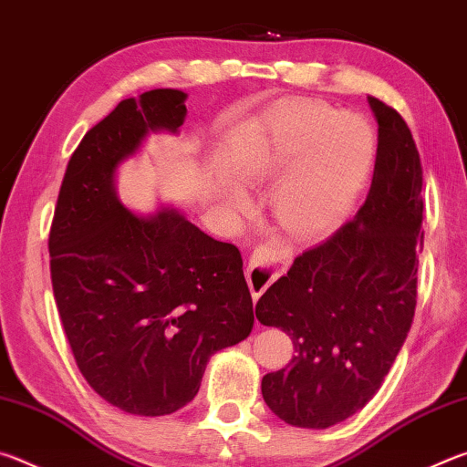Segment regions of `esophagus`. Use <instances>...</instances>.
I'll use <instances>...</instances> for the list:
<instances>
[{
  "mask_svg": "<svg viewBox=\"0 0 467 467\" xmlns=\"http://www.w3.org/2000/svg\"><path fill=\"white\" fill-rule=\"evenodd\" d=\"M274 253L270 251H255L253 253L249 267H247V284L251 288L253 300L264 295V290L270 286L278 275V267H274Z\"/></svg>",
  "mask_w": 467,
  "mask_h": 467,
  "instance_id": "1",
  "label": "esophagus"
}]
</instances>
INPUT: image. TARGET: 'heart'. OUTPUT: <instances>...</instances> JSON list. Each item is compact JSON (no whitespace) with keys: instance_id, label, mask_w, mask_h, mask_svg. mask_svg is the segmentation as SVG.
<instances>
[{"instance_id":"heart-1","label":"heart","mask_w":467,"mask_h":467,"mask_svg":"<svg viewBox=\"0 0 467 467\" xmlns=\"http://www.w3.org/2000/svg\"><path fill=\"white\" fill-rule=\"evenodd\" d=\"M375 138L360 117H336L311 102H295L257 125L243 154L249 181H280L274 195L278 223L295 236H317L334 228L358 195L373 164ZM234 208L247 193L233 187Z\"/></svg>"}]
</instances>
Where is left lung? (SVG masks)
I'll return each mask as SVG.
<instances>
[{"label":"left lung","instance_id":"8db88e82","mask_svg":"<svg viewBox=\"0 0 467 467\" xmlns=\"http://www.w3.org/2000/svg\"><path fill=\"white\" fill-rule=\"evenodd\" d=\"M368 107L379 130L367 202L298 255L255 306L264 326L295 344L288 365L262 379L264 400L300 429H327L365 408L414 319L424 247L420 156L398 110L375 97Z\"/></svg>","mask_w":467,"mask_h":467}]
</instances>
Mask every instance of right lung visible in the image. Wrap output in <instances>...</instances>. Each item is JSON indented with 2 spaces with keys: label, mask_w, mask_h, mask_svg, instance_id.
<instances>
[{
  "label": "right lung",
  "mask_w": 467,
  "mask_h": 467,
  "mask_svg": "<svg viewBox=\"0 0 467 467\" xmlns=\"http://www.w3.org/2000/svg\"><path fill=\"white\" fill-rule=\"evenodd\" d=\"M187 94L125 99L69 158L49 231L55 303L76 365L110 406L177 412L200 391L212 354L243 342L253 300L233 243L175 210L152 218L117 200V164L148 131H177Z\"/></svg>",
  "instance_id": "1"
}]
</instances>
